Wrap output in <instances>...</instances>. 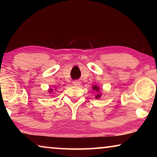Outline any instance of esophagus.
I'll list each match as a JSON object with an SVG mask.
<instances>
[{
	"mask_svg": "<svg viewBox=\"0 0 157 157\" xmlns=\"http://www.w3.org/2000/svg\"><path fill=\"white\" fill-rule=\"evenodd\" d=\"M73 84L75 85V86H79V85L80 84V82H79V81H78V80H75V81H74L73 82Z\"/></svg>",
	"mask_w": 157,
	"mask_h": 157,
	"instance_id": "obj_1",
	"label": "esophagus"
}]
</instances>
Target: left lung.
<instances>
[{
  "instance_id": "left-lung-1",
  "label": "left lung",
  "mask_w": 157,
  "mask_h": 157,
  "mask_svg": "<svg viewBox=\"0 0 157 157\" xmlns=\"http://www.w3.org/2000/svg\"><path fill=\"white\" fill-rule=\"evenodd\" d=\"M93 89H94V91H99V88H98V86H93ZM100 96H101L100 94H98L96 96H95V98H99Z\"/></svg>"
}]
</instances>
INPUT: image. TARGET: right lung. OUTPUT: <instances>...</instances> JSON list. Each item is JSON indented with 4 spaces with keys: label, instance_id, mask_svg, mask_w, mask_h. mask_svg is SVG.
Segmentation results:
<instances>
[{
    "label": "right lung",
    "instance_id": "obj_1",
    "mask_svg": "<svg viewBox=\"0 0 157 157\" xmlns=\"http://www.w3.org/2000/svg\"><path fill=\"white\" fill-rule=\"evenodd\" d=\"M52 89H50L49 90V92H52Z\"/></svg>",
    "mask_w": 157,
    "mask_h": 157
}]
</instances>
